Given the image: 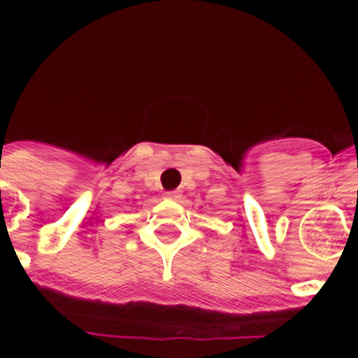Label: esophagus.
<instances>
[{
  "mask_svg": "<svg viewBox=\"0 0 358 358\" xmlns=\"http://www.w3.org/2000/svg\"><path fill=\"white\" fill-rule=\"evenodd\" d=\"M164 197L170 199V201H177V199L181 197V194H179V192H166V194H164Z\"/></svg>",
  "mask_w": 358,
  "mask_h": 358,
  "instance_id": "1",
  "label": "esophagus"
}]
</instances>
